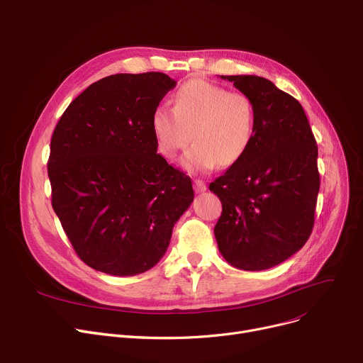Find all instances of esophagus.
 <instances>
[{
	"instance_id": "1",
	"label": "esophagus",
	"mask_w": 363,
	"mask_h": 363,
	"mask_svg": "<svg viewBox=\"0 0 363 363\" xmlns=\"http://www.w3.org/2000/svg\"><path fill=\"white\" fill-rule=\"evenodd\" d=\"M194 186H195V191H196V194H202V191L206 190V184H205V182H202V180H195V182H194Z\"/></svg>"
}]
</instances>
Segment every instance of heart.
<instances>
[{
    "mask_svg": "<svg viewBox=\"0 0 363 363\" xmlns=\"http://www.w3.org/2000/svg\"><path fill=\"white\" fill-rule=\"evenodd\" d=\"M151 125L165 158H174L191 138L195 143L180 165L189 173H206L216 165H234L246 155L257 132V114L246 94L195 79L182 84L173 110L158 106Z\"/></svg>",
    "mask_w": 363,
    "mask_h": 363,
    "instance_id": "1",
    "label": "heart"
}]
</instances>
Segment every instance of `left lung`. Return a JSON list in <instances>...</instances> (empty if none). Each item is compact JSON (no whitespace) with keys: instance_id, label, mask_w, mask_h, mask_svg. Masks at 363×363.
Segmentation results:
<instances>
[{"instance_id":"8db88e82","label":"left lung","mask_w":363,"mask_h":363,"mask_svg":"<svg viewBox=\"0 0 363 363\" xmlns=\"http://www.w3.org/2000/svg\"><path fill=\"white\" fill-rule=\"evenodd\" d=\"M246 94L257 132L246 155L209 184L223 203V258L245 271L289 259L309 239L319 191L318 147L299 101L259 76H221Z\"/></svg>"}]
</instances>
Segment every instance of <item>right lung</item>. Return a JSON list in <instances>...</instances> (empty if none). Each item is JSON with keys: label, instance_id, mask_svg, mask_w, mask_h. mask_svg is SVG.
I'll list each match as a JSON object with an SVG mask.
<instances>
[{"label": "right lung", "instance_id": "1", "mask_svg": "<svg viewBox=\"0 0 363 363\" xmlns=\"http://www.w3.org/2000/svg\"><path fill=\"white\" fill-rule=\"evenodd\" d=\"M176 80L113 74L84 89L51 138L52 208L79 258L132 277L155 267L194 202L191 180L157 154L151 118Z\"/></svg>", "mask_w": 363, "mask_h": 363}]
</instances>
